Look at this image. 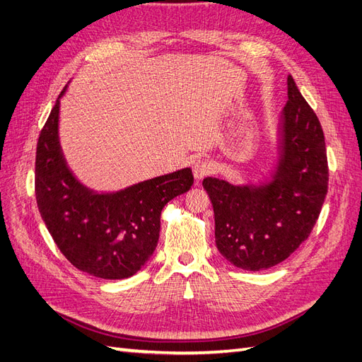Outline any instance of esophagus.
<instances>
[{"label":"esophagus","instance_id":"1","mask_svg":"<svg viewBox=\"0 0 362 362\" xmlns=\"http://www.w3.org/2000/svg\"><path fill=\"white\" fill-rule=\"evenodd\" d=\"M211 172H213V168H211L210 163H206L204 160H196L193 163V177H194L196 181H199V180L208 177V175H210Z\"/></svg>","mask_w":362,"mask_h":362}]
</instances>
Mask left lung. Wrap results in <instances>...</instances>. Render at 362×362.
Segmentation results:
<instances>
[{
    "label": "left lung",
    "instance_id": "left-lung-1",
    "mask_svg": "<svg viewBox=\"0 0 362 362\" xmlns=\"http://www.w3.org/2000/svg\"><path fill=\"white\" fill-rule=\"evenodd\" d=\"M288 101L279 124V158L270 178L233 184L206 177L218 252L238 269L279 264L298 249L319 218L327 193L323 129L288 75Z\"/></svg>",
    "mask_w": 362,
    "mask_h": 362
}]
</instances>
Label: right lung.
Wrapping results in <instances>:
<instances>
[{
  "label": "right lung",
  "instance_id": "right-lung-1",
  "mask_svg": "<svg viewBox=\"0 0 362 362\" xmlns=\"http://www.w3.org/2000/svg\"><path fill=\"white\" fill-rule=\"evenodd\" d=\"M66 87L37 141L35 185L39 213L72 266L96 278L125 279L154 254L161 210L190 190L193 173L184 168L117 192L86 187L69 169L60 146V100Z\"/></svg>",
  "mask_w": 362,
  "mask_h": 362
}]
</instances>
